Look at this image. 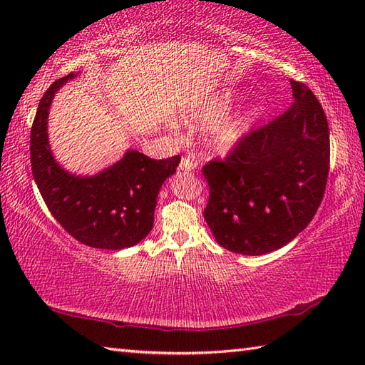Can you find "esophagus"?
Listing matches in <instances>:
<instances>
[{
	"mask_svg": "<svg viewBox=\"0 0 365 365\" xmlns=\"http://www.w3.org/2000/svg\"><path fill=\"white\" fill-rule=\"evenodd\" d=\"M195 169H196V161L190 157H183L180 165H178V170H185V173H187V170L190 173V170H195Z\"/></svg>",
	"mask_w": 365,
	"mask_h": 365,
	"instance_id": "esophagus-1",
	"label": "esophagus"
}]
</instances>
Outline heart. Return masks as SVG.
<instances>
[{"mask_svg": "<svg viewBox=\"0 0 365 365\" xmlns=\"http://www.w3.org/2000/svg\"><path fill=\"white\" fill-rule=\"evenodd\" d=\"M238 100L237 91L224 88L200 97L180 111V122L187 127H211L207 128L205 141L210 150L226 155L242 144L251 133L252 125L259 115V108L251 106L247 110L227 115Z\"/></svg>", "mask_w": 365, "mask_h": 365, "instance_id": "1", "label": "heart"}]
</instances>
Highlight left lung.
<instances>
[{"instance_id": "8db88e82", "label": "left lung", "mask_w": 365, "mask_h": 365, "mask_svg": "<svg viewBox=\"0 0 365 365\" xmlns=\"http://www.w3.org/2000/svg\"><path fill=\"white\" fill-rule=\"evenodd\" d=\"M293 103L251 131L224 161L202 173L210 187L204 218L227 251L263 255L289 245L322 204L329 170V128L306 84L290 81Z\"/></svg>"}]
</instances>
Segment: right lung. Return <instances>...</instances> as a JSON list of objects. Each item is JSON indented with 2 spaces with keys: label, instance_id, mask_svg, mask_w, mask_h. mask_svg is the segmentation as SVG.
Wrapping results in <instances>:
<instances>
[{
  "label": "right lung",
  "instance_id": "1",
  "mask_svg": "<svg viewBox=\"0 0 365 365\" xmlns=\"http://www.w3.org/2000/svg\"><path fill=\"white\" fill-rule=\"evenodd\" d=\"M80 72L54 81L38 103L31 128V169L38 191L61 226L78 242L120 251L149 235L160 188L180 157L152 160L135 149L94 175L67 170L54 158L48 114L56 92Z\"/></svg>",
  "mask_w": 365,
  "mask_h": 365
}]
</instances>
